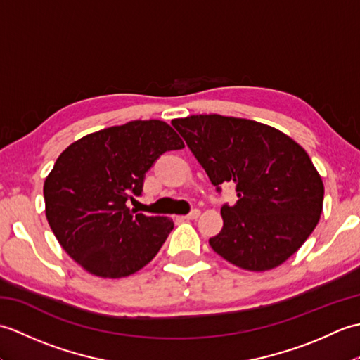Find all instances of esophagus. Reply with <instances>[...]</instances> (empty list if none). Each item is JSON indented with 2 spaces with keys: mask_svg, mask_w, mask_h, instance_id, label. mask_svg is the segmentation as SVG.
<instances>
[{
  "mask_svg": "<svg viewBox=\"0 0 360 360\" xmlns=\"http://www.w3.org/2000/svg\"><path fill=\"white\" fill-rule=\"evenodd\" d=\"M200 215H201V212L200 210H192L188 213V215H186V217H181V218H178V219H181V221H193V219H198L200 218Z\"/></svg>",
  "mask_w": 360,
  "mask_h": 360,
  "instance_id": "esophagus-1",
  "label": "esophagus"
}]
</instances>
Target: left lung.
Wrapping results in <instances>:
<instances>
[{"mask_svg": "<svg viewBox=\"0 0 360 360\" xmlns=\"http://www.w3.org/2000/svg\"><path fill=\"white\" fill-rule=\"evenodd\" d=\"M198 162L219 190L233 182L238 201L223 205V229L209 240L229 263L271 271L294 255L314 231L325 187L295 141L255 120L198 114L173 119Z\"/></svg>", "mask_w": 360, "mask_h": 360, "instance_id": "8db88e82", "label": "left lung"}]
</instances>
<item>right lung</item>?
Instances as JSON below:
<instances>
[{
  "label": "right lung",
  "mask_w": 360,
  "mask_h": 360,
  "mask_svg": "<svg viewBox=\"0 0 360 360\" xmlns=\"http://www.w3.org/2000/svg\"><path fill=\"white\" fill-rule=\"evenodd\" d=\"M184 142L162 120H133L83 136L44 181L46 218L66 254L89 274L122 278L148 264L173 221L133 215L128 200L142 193L145 173Z\"/></svg>",
  "instance_id": "obj_1"
}]
</instances>
